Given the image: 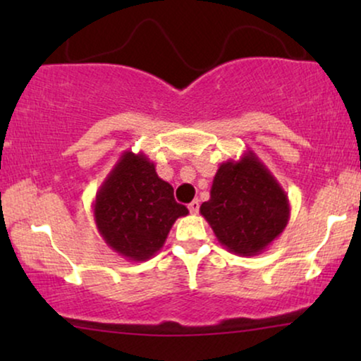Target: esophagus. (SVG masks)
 Returning a JSON list of instances; mask_svg holds the SVG:
<instances>
[{
	"instance_id": "34e87169",
	"label": "esophagus",
	"mask_w": 361,
	"mask_h": 361,
	"mask_svg": "<svg viewBox=\"0 0 361 361\" xmlns=\"http://www.w3.org/2000/svg\"><path fill=\"white\" fill-rule=\"evenodd\" d=\"M199 209H200V202L199 200H192L190 204H189V210H190V214H194V215H197L199 214Z\"/></svg>"
}]
</instances>
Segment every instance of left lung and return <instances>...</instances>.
<instances>
[{"label": "left lung", "mask_w": 361, "mask_h": 361, "mask_svg": "<svg viewBox=\"0 0 361 361\" xmlns=\"http://www.w3.org/2000/svg\"><path fill=\"white\" fill-rule=\"evenodd\" d=\"M200 214L226 251L256 256L283 233L290 207L276 177L248 149L238 161L221 162Z\"/></svg>", "instance_id": "left-lung-1"}]
</instances>
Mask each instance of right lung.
I'll use <instances>...</instances> for the list:
<instances>
[{"label": "right lung", "instance_id": "add662e5", "mask_svg": "<svg viewBox=\"0 0 361 361\" xmlns=\"http://www.w3.org/2000/svg\"><path fill=\"white\" fill-rule=\"evenodd\" d=\"M187 214L145 152H123L93 200L98 233L115 253L136 263L152 258L174 221Z\"/></svg>", "mask_w": 361, "mask_h": 361}]
</instances>
